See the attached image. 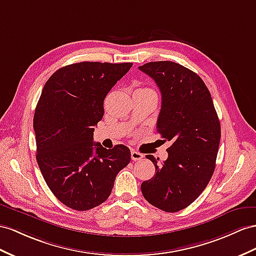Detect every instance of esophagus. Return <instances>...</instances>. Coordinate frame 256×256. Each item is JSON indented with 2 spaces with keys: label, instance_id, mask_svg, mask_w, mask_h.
Instances as JSON below:
<instances>
[{
  "label": "esophagus",
  "instance_id": "obj_1",
  "mask_svg": "<svg viewBox=\"0 0 256 256\" xmlns=\"http://www.w3.org/2000/svg\"><path fill=\"white\" fill-rule=\"evenodd\" d=\"M130 158H132V160H134V161H138L144 158V154L138 152H136V150H132V152H130Z\"/></svg>",
  "mask_w": 256,
  "mask_h": 256
}]
</instances>
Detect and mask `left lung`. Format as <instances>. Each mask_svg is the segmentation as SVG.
Listing matches in <instances>:
<instances>
[{"label":"left lung","mask_w":256,"mask_h":256,"mask_svg":"<svg viewBox=\"0 0 256 256\" xmlns=\"http://www.w3.org/2000/svg\"><path fill=\"white\" fill-rule=\"evenodd\" d=\"M140 70L152 78L162 96L156 130L172 142L168 156L156 166L152 180L140 188L150 204L164 212H178L198 198L215 170L220 123L211 94L196 72L173 62H152Z\"/></svg>","instance_id":"1"}]
</instances>
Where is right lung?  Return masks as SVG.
<instances>
[{"mask_svg": "<svg viewBox=\"0 0 256 256\" xmlns=\"http://www.w3.org/2000/svg\"><path fill=\"white\" fill-rule=\"evenodd\" d=\"M132 64H72L44 85L34 118L36 161L50 192L70 208L88 211L106 201L130 161L126 146L106 149L93 135L104 97Z\"/></svg>", "mask_w": 256, "mask_h": 256, "instance_id": "right-lung-1", "label": "right lung"}]
</instances>
